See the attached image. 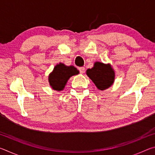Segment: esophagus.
<instances>
[{
	"instance_id": "1",
	"label": "esophagus",
	"mask_w": 155,
	"mask_h": 155,
	"mask_svg": "<svg viewBox=\"0 0 155 155\" xmlns=\"http://www.w3.org/2000/svg\"><path fill=\"white\" fill-rule=\"evenodd\" d=\"M79 71L81 74H83L84 72H85V68L84 67H81L79 68Z\"/></svg>"
}]
</instances>
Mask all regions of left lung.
<instances>
[{
  "instance_id": "obj_1",
  "label": "left lung",
  "mask_w": 155,
  "mask_h": 155,
  "mask_svg": "<svg viewBox=\"0 0 155 155\" xmlns=\"http://www.w3.org/2000/svg\"><path fill=\"white\" fill-rule=\"evenodd\" d=\"M86 74L101 91L111 87L114 83L115 77V71L111 64L99 61H96L92 68L86 70Z\"/></svg>"
}]
</instances>
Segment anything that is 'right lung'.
<instances>
[{
  "mask_svg": "<svg viewBox=\"0 0 155 155\" xmlns=\"http://www.w3.org/2000/svg\"><path fill=\"white\" fill-rule=\"evenodd\" d=\"M79 74V71L73 65H65L59 63L48 75V82L52 90L60 91L64 90L69 78Z\"/></svg>",
  "mask_w": 155,
  "mask_h": 155,
  "instance_id": "obj_1",
  "label": "right lung"
}]
</instances>
